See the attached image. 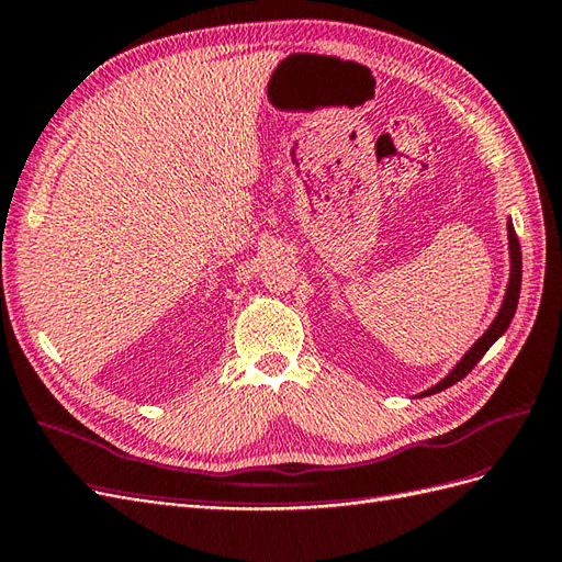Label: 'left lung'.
Instances as JSON below:
<instances>
[{"label":"left lung","instance_id":"left-lung-1","mask_svg":"<svg viewBox=\"0 0 562 562\" xmlns=\"http://www.w3.org/2000/svg\"><path fill=\"white\" fill-rule=\"evenodd\" d=\"M506 240H509V282H506V289H504V299H502V305L499 311L495 315V319L491 322V327H487L483 331V336L474 342L472 348H469L462 359L458 361L456 367H452L437 385H431L429 390L420 392L418 396H429V394H437L450 385H456L458 380H462L469 371H472L481 357L493 348V342L504 336V331L509 329V324L514 319V313H516V305H518V296H520V278H522V259H520V245H518V238H516V231H514V224H512V216L506 220Z\"/></svg>","mask_w":562,"mask_h":562}]
</instances>
